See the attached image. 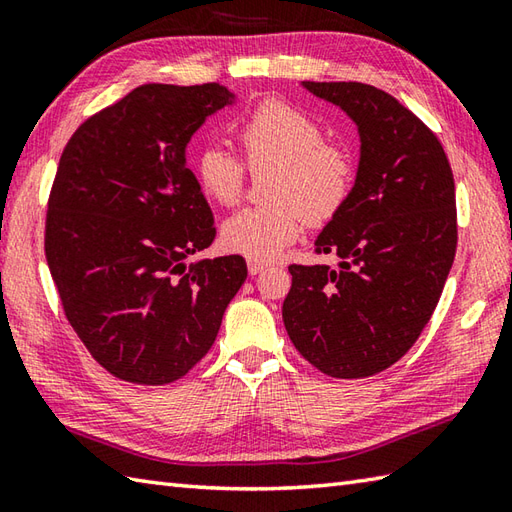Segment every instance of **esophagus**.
Instances as JSON below:
<instances>
[{"label":"esophagus","mask_w":512,"mask_h":512,"mask_svg":"<svg viewBox=\"0 0 512 512\" xmlns=\"http://www.w3.org/2000/svg\"><path fill=\"white\" fill-rule=\"evenodd\" d=\"M266 268H268V264H264V262H255V259H250V262H248V273H250V275L264 273Z\"/></svg>","instance_id":"34e87169"}]
</instances>
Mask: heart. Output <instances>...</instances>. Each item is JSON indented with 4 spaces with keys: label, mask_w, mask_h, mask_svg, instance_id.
Instances as JSON below:
<instances>
[{
    "label": "heart",
    "mask_w": 512,
    "mask_h": 512,
    "mask_svg": "<svg viewBox=\"0 0 512 512\" xmlns=\"http://www.w3.org/2000/svg\"><path fill=\"white\" fill-rule=\"evenodd\" d=\"M250 173L273 171L264 206L228 217L222 244L255 262H273L295 242L303 220L325 224L343 211L356 182L347 147L325 140L323 125L284 101H264L235 129ZM222 147H204L195 158V178L206 198L222 206L239 202L248 172Z\"/></svg>",
    "instance_id": "obj_1"
}]
</instances>
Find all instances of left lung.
Instances as JSON below:
<instances>
[{
	"label": "left lung",
	"instance_id": "1",
	"mask_svg": "<svg viewBox=\"0 0 512 512\" xmlns=\"http://www.w3.org/2000/svg\"><path fill=\"white\" fill-rule=\"evenodd\" d=\"M358 125L361 162L343 211L314 253L341 264L288 266L284 325L299 354L332 378H367L418 341L458 246L455 182L438 136L367 83L303 81Z\"/></svg>",
	"mask_w": 512,
	"mask_h": 512
}]
</instances>
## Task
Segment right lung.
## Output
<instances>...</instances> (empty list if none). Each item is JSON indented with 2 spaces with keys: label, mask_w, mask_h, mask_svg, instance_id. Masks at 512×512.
<instances>
[{
  "label": "right lung",
  "mask_w": 512,
  "mask_h": 512,
  "mask_svg": "<svg viewBox=\"0 0 512 512\" xmlns=\"http://www.w3.org/2000/svg\"><path fill=\"white\" fill-rule=\"evenodd\" d=\"M233 103L220 83H147L65 145L46 213V262L65 319L112 376L167 385L211 350L246 281L239 255L184 264L215 239L184 149Z\"/></svg>",
  "instance_id": "add662e5"
}]
</instances>
